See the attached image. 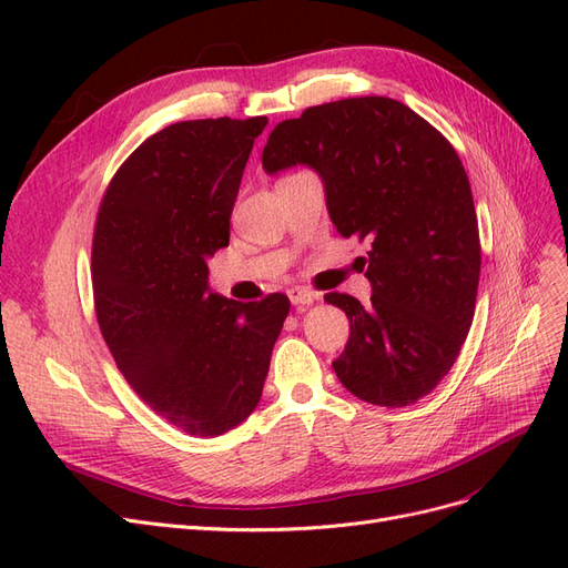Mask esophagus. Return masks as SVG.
<instances>
[{"label":"esophagus","mask_w":568,"mask_h":568,"mask_svg":"<svg viewBox=\"0 0 568 568\" xmlns=\"http://www.w3.org/2000/svg\"><path fill=\"white\" fill-rule=\"evenodd\" d=\"M288 301H291V305L305 307V305H313L317 301V294H313V291H307V288H291Z\"/></svg>","instance_id":"esophagus-1"}]
</instances>
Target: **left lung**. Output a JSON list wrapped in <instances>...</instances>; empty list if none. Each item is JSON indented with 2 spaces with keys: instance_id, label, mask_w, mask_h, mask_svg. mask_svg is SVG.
Segmentation results:
<instances>
[{
  "instance_id": "obj_1",
  "label": "left lung",
  "mask_w": 568,
  "mask_h": 568,
  "mask_svg": "<svg viewBox=\"0 0 568 568\" xmlns=\"http://www.w3.org/2000/svg\"><path fill=\"white\" fill-rule=\"evenodd\" d=\"M294 165L320 175L334 227L369 242V303L324 296L351 320L338 382L372 405L417 403L455 365L476 307L478 222L457 151L400 101L357 97L270 132L265 173Z\"/></svg>"
}]
</instances>
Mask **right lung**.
Returning a JSON list of instances; mask_svg holds the SVG:
<instances>
[{
    "label": "right lung",
    "instance_id": "add662e5",
    "mask_svg": "<svg viewBox=\"0 0 568 568\" xmlns=\"http://www.w3.org/2000/svg\"><path fill=\"white\" fill-rule=\"evenodd\" d=\"M265 115L175 123L134 149L101 201L92 284L97 320L136 395L182 432L213 438L261 403L288 298L220 296L209 257L230 217Z\"/></svg>",
    "mask_w": 568,
    "mask_h": 568
}]
</instances>
